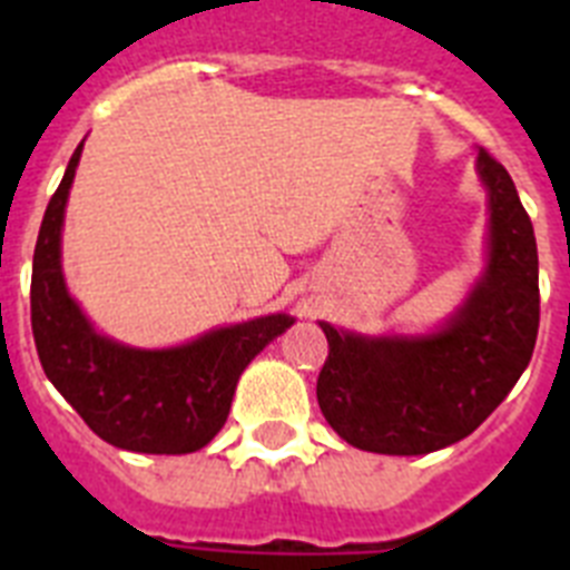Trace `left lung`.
I'll return each instance as SVG.
<instances>
[{
  "mask_svg": "<svg viewBox=\"0 0 570 570\" xmlns=\"http://www.w3.org/2000/svg\"><path fill=\"white\" fill-rule=\"evenodd\" d=\"M488 265L465 305L425 336H362L320 322L322 414L371 454H431L473 434L528 367L540 331V259L513 179L485 148Z\"/></svg>",
  "mask_w": 570,
  "mask_h": 570,
  "instance_id": "obj_1",
  "label": "left lung"
}]
</instances>
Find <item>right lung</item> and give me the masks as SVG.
Segmentation results:
<instances>
[{
    "instance_id": "obj_1",
    "label": "right lung",
    "mask_w": 570,
    "mask_h": 570,
    "mask_svg": "<svg viewBox=\"0 0 570 570\" xmlns=\"http://www.w3.org/2000/svg\"><path fill=\"white\" fill-rule=\"evenodd\" d=\"M82 142L50 196L33 250L30 325L48 380L105 442L136 454H194L225 425L236 382L262 347L294 325L271 314L163 351L97 334L62 276V219Z\"/></svg>"
}]
</instances>
